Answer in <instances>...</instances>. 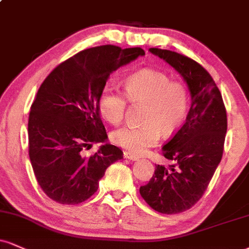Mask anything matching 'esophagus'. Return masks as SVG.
Masks as SVG:
<instances>
[{"instance_id":"34e87169","label":"esophagus","mask_w":249,"mask_h":249,"mask_svg":"<svg viewBox=\"0 0 249 249\" xmlns=\"http://www.w3.org/2000/svg\"><path fill=\"white\" fill-rule=\"evenodd\" d=\"M124 158L128 159V160H133V161H136V160H138V159H139L137 157V155L130 153V152H124Z\"/></svg>"}]
</instances>
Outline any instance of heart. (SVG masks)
Here are the masks:
<instances>
[{"label": "heart", "instance_id": "obj_1", "mask_svg": "<svg viewBox=\"0 0 249 249\" xmlns=\"http://www.w3.org/2000/svg\"><path fill=\"white\" fill-rule=\"evenodd\" d=\"M127 98L131 104H142L140 126H124L111 134L119 147L133 154H142L158 142L160 133L170 136L183 124L189 109L188 88L179 81H172L164 71L145 68L125 79V94L116 86L102 89L98 107L102 116L113 125L125 117Z\"/></svg>", "mask_w": 249, "mask_h": 249}]
</instances>
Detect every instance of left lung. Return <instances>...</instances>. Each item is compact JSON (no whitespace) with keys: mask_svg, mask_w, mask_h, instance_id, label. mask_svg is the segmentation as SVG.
Instances as JSON below:
<instances>
[{"mask_svg":"<svg viewBox=\"0 0 249 249\" xmlns=\"http://www.w3.org/2000/svg\"><path fill=\"white\" fill-rule=\"evenodd\" d=\"M183 76L191 94L184 124L164 143L169 166H155L140 195L155 211L176 214L189 210L204 195L224 152L227 115L223 97L209 71L183 54L149 49Z\"/></svg>","mask_w":249,"mask_h":249,"instance_id":"8db88e82","label":"left lung"}]
</instances>
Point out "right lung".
Segmentation results:
<instances>
[{
  "label": "right lung",
  "instance_id": "right-lung-1",
  "mask_svg": "<svg viewBox=\"0 0 249 249\" xmlns=\"http://www.w3.org/2000/svg\"><path fill=\"white\" fill-rule=\"evenodd\" d=\"M145 55L140 47L102 45L76 53L49 74L29 115V157L38 184L60 204H80L98 189L123 152L106 143L94 155L83 151L107 139L98 98L110 74Z\"/></svg>",
  "mask_w": 249,
  "mask_h": 249
}]
</instances>
